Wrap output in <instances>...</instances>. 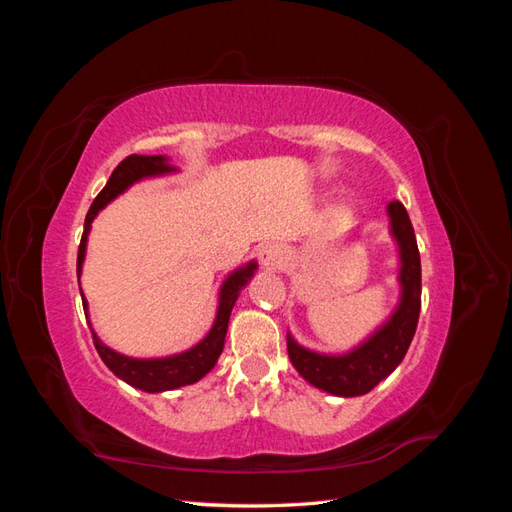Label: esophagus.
<instances>
[{
    "label": "esophagus",
    "instance_id": "obj_1",
    "mask_svg": "<svg viewBox=\"0 0 512 512\" xmlns=\"http://www.w3.org/2000/svg\"><path fill=\"white\" fill-rule=\"evenodd\" d=\"M258 258H260V267L262 269L275 273V271H282L286 267L288 252H286V247H282V245L269 243V245L262 247Z\"/></svg>",
    "mask_w": 512,
    "mask_h": 512
}]
</instances>
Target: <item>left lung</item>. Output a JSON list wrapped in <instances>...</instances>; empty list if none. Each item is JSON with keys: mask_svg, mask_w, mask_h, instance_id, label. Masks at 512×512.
Masks as SVG:
<instances>
[{"mask_svg": "<svg viewBox=\"0 0 512 512\" xmlns=\"http://www.w3.org/2000/svg\"><path fill=\"white\" fill-rule=\"evenodd\" d=\"M386 213H389V232L397 245L399 260V299L391 316L361 344L337 354L305 348L290 331L286 335L290 363L301 378L335 397L365 395L384 378H389L404 361L421 314V256H418L414 228L399 200H393Z\"/></svg>", "mask_w": 512, "mask_h": 512, "instance_id": "obj_1", "label": "left lung"}]
</instances>
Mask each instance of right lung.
Wrapping results in <instances>:
<instances>
[{"label":"right lung","mask_w":512,"mask_h":512,"mask_svg":"<svg viewBox=\"0 0 512 512\" xmlns=\"http://www.w3.org/2000/svg\"><path fill=\"white\" fill-rule=\"evenodd\" d=\"M173 173H179V168L170 164L168 156H128L113 170L111 179H108L104 190L96 196L94 205L89 207V213L85 218V230H83V239L79 245V258H76V275H79V280H81L83 262H85V254H87V239H89L91 222L98 218V213L108 203H113L117 196L130 190L134 183L143 181V179H153V177H166ZM256 269H258V262L250 260L224 277V282L218 290V312H215V320L211 324L209 333L200 339L198 344H194L192 348L183 350V352H175L168 356H149V359H138V356L121 354L113 348H108L102 342L98 333L94 331V324H91V320H89V312H87L89 303L81 290L87 324L91 329V335H94V344H96L100 359L119 380L134 386V389H141L145 393L173 391V389H181V386L194 384L200 378H205L215 367V363H218L220 354L224 350V339H226L232 307H235L241 290L250 284V280L256 275Z\"/></svg>","instance_id":"obj_1"}]
</instances>
